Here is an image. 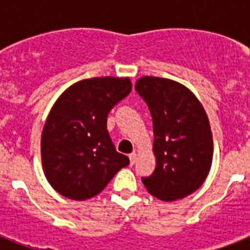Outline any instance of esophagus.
I'll return each instance as SVG.
<instances>
[{"mask_svg":"<svg viewBox=\"0 0 250 250\" xmlns=\"http://www.w3.org/2000/svg\"><path fill=\"white\" fill-rule=\"evenodd\" d=\"M129 164L131 165H135V162H136V160H137V154L136 153H131V154H129Z\"/></svg>","mask_w":250,"mask_h":250,"instance_id":"obj_1","label":"esophagus"}]
</instances>
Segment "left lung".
<instances>
[{
    "mask_svg": "<svg viewBox=\"0 0 250 250\" xmlns=\"http://www.w3.org/2000/svg\"><path fill=\"white\" fill-rule=\"evenodd\" d=\"M135 89L152 115L156 168L141 178L149 193L174 201L193 193L205 182L213 160L208 115L189 89L174 80L145 76Z\"/></svg>",
    "mask_w": 250,
    "mask_h": 250,
    "instance_id": "8db88e82",
    "label": "left lung"
}]
</instances>
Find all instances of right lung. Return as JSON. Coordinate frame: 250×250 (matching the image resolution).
Masks as SVG:
<instances>
[{
    "mask_svg": "<svg viewBox=\"0 0 250 250\" xmlns=\"http://www.w3.org/2000/svg\"><path fill=\"white\" fill-rule=\"evenodd\" d=\"M129 92V79L106 76L82 80L57 100L42 131L41 157L45 176L58 193L78 201L93 197L128 166L106 122Z\"/></svg>",
    "mask_w": 250,
    "mask_h": 250,
    "instance_id": "add662e5",
    "label": "right lung"
}]
</instances>
